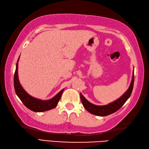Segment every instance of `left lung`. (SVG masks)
I'll return each instance as SVG.
<instances>
[{
	"mask_svg": "<svg viewBox=\"0 0 149 149\" xmlns=\"http://www.w3.org/2000/svg\"><path fill=\"white\" fill-rule=\"evenodd\" d=\"M134 73L132 74V81L130 86H129L128 90L126 91V92L123 95L122 97H120L119 99L116 100L114 102L110 103L107 105L105 106H97L90 103L89 101H88L85 97L82 95L80 94V97L81 102L83 103L84 107L86 109L88 112L93 114V115L100 116H105L107 115H111L113 113L116 112L118 111L120 107H121L123 104H125L126 101L130 97L132 89H133L134 85Z\"/></svg>",
	"mask_w": 149,
	"mask_h": 149,
	"instance_id": "obj_1",
	"label": "left lung"
}]
</instances>
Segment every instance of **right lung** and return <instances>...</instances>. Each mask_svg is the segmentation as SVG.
Listing matches in <instances>:
<instances>
[{
    "instance_id": "add662e5",
    "label": "right lung",
    "mask_w": 149,
    "mask_h": 149,
    "mask_svg": "<svg viewBox=\"0 0 149 149\" xmlns=\"http://www.w3.org/2000/svg\"><path fill=\"white\" fill-rule=\"evenodd\" d=\"M18 59L17 65H16V70L14 75V87L16 94L17 95L19 99H20V100L28 109L34 112H43L56 107L58 105L64 89L60 91L56 95L52 98L51 99L47 100H42L31 96L24 90V88L21 86L20 82H19L18 75Z\"/></svg>"
}]
</instances>
